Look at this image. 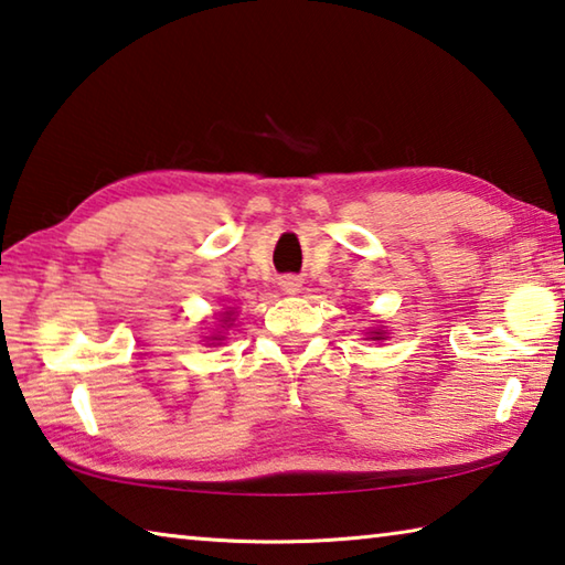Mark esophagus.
<instances>
[{
	"mask_svg": "<svg viewBox=\"0 0 565 565\" xmlns=\"http://www.w3.org/2000/svg\"><path fill=\"white\" fill-rule=\"evenodd\" d=\"M281 289H284L286 294H299L301 281L296 279V276H284V279H281Z\"/></svg>",
	"mask_w": 565,
	"mask_h": 565,
	"instance_id": "obj_1",
	"label": "esophagus"
}]
</instances>
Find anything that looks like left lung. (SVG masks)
I'll use <instances>...</instances> for the list:
<instances>
[{
	"label": "left lung",
	"mask_w": 565,
	"mask_h": 565,
	"mask_svg": "<svg viewBox=\"0 0 565 565\" xmlns=\"http://www.w3.org/2000/svg\"><path fill=\"white\" fill-rule=\"evenodd\" d=\"M371 333H374V339H381V331H371Z\"/></svg>",
	"instance_id": "obj_1"
}]
</instances>
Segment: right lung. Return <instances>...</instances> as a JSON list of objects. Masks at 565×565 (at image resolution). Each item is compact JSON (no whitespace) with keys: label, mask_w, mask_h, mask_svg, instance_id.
Returning a JSON list of instances; mask_svg holds the SVG:
<instances>
[{"label":"right lung","mask_w":565,"mask_h":565,"mask_svg":"<svg viewBox=\"0 0 565 565\" xmlns=\"http://www.w3.org/2000/svg\"><path fill=\"white\" fill-rule=\"evenodd\" d=\"M226 317H228V311H226ZM224 321H226V319H224Z\"/></svg>","instance_id":"right-lung-1"}]
</instances>
